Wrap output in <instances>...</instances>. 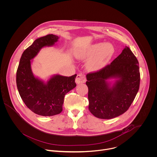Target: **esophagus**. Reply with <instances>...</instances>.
Instances as JSON below:
<instances>
[{
    "label": "esophagus",
    "mask_w": 157,
    "mask_h": 157,
    "mask_svg": "<svg viewBox=\"0 0 157 157\" xmlns=\"http://www.w3.org/2000/svg\"><path fill=\"white\" fill-rule=\"evenodd\" d=\"M85 82H86V76L84 74L80 73L77 75L76 78V83L77 84L84 83Z\"/></svg>",
    "instance_id": "esophagus-1"
}]
</instances>
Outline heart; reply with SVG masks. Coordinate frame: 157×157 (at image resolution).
Segmentation results:
<instances>
[{
    "mask_svg": "<svg viewBox=\"0 0 157 157\" xmlns=\"http://www.w3.org/2000/svg\"><path fill=\"white\" fill-rule=\"evenodd\" d=\"M114 52L113 46L109 43H96L89 46L85 50L76 54L79 59H89L87 67L90 71L102 69L111 59Z\"/></svg>",
    "mask_w": 157,
    "mask_h": 157,
    "instance_id": "b5f03b06",
    "label": "heart"
}]
</instances>
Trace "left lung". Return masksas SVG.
Segmentation results:
<instances>
[{"mask_svg": "<svg viewBox=\"0 0 157 157\" xmlns=\"http://www.w3.org/2000/svg\"><path fill=\"white\" fill-rule=\"evenodd\" d=\"M86 78L89 111L99 119H113L128 109L139 90V63L126 46L110 65ZM111 78L116 79L113 84L108 81Z\"/></svg>", "mask_w": 157, "mask_h": 157, "instance_id": "obj_1", "label": "left lung"}]
</instances>
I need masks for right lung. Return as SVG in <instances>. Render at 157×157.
I'll list each match as a JSON object with an SVG mask.
<instances>
[{
	"label": "right lung",
	"mask_w": 157,
	"mask_h": 157,
	"mask_svg": "<svg viewBox=\"0 0 157 157\" xmlns=\"http://www.w3.org/2000/svg\"><path fill=\"white\" fill-rule=\"evenodd\" d=\"M59 37L49 34L35 40L22 53L16 72V85L19 94L27 107L42 116H52L62 111L65 95L76 84V75L52 76L46 82L35 76L31 68L32 60L40 49L52 46Z\"/></svg>",
	"instance_id": "add662e5"
}]
</instances>
